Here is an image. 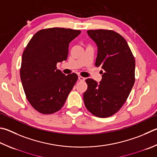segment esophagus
I'll use <instances>...</instances> for the list:
<instances>
[{
  "mask_svg": "<svg viewBox=\"0 0 157 157\" xmlns=\"http://www.w3.org/2000/svg\"><path fill=\"white\" fill-rule=\"evenodd\" d=\"M78 79L79 81H84L85 80V78H84V77H82L81 75H79L78 76Z\"/></svg>",
  "mask_w": 157,
  "mask_h": 157,
  "instance_id": "obj_1",
  "label": "esophagus"
}]
</instances>
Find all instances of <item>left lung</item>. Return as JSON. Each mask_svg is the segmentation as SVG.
I'll use <instances>...</instances> for the list:
<instances>
[{
	"label": "left lung",
	"mask_w": 157,
	"mask_h": 157,
	"mask_svg": "<svg viewBox=\"0 0 157 157\" xmlns=\"http://www.w3.org/2000/svg\"><path fill=\"white\" fill-rule=\"evenodd\" d=\"M88 36L98 45L95 66H100L102 79L98 84L86 79L83 95L86 109L105 118L117 113L126 101L135 81V59L126 40L116 31L90 29Z\"/></svg>",
	"instance_id": "left-lung-1"
}]
</instances>
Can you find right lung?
<instances>
[{"instance_id":"add662e5","label":"right lung","mask_w":157,"mask_h":157,"mask_svg":"<svg viewBox=\"0 0 157 157\" xmlns=\"http://www.w3.org/2000/svg\"><path fill=\"white\" fill-rule=\"evenodd\" d=\"M80 33L60 27L41 29L25 47L21 79L27 100L40 113L49 115L60 110L78 80L77 74L65 75L56 65L67 59L69 43Z\"/></svg>"}]
</instances>
